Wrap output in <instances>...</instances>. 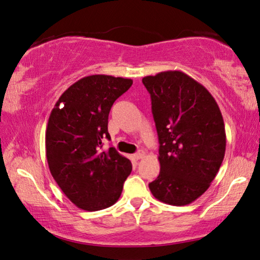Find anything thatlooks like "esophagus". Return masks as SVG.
I'll return each instance as SVG.
<instances>
[{
	"label": "esophagus",
	"mask_w": 260,
	"mask_h": 260,
	"mask_svg": "<svg viewBox=\"0 0 260 260\" xmlns=\"http://www.w3.org/2000/svg\"><path fill=\"white\" fill-rule=\"evenodd\" d=\"M145 156H146V152L143 150H139L137 154H134V157L137 159H141V158L145 157Z\"/></svg>",
	"instance_id": "1"
}]
</instances>
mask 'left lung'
<instances>
[{
  "label": "left lung",
  "mask_w": 260,
  "mask_h": 260,
  "mask_svg": "<svg viewBox=\"0 0 260 260\" xmlns=\"http://www.w3.org/2000/svg\"><path fill=\"white\" fill-rule=\"evenodd\" d=\"M151 98L160 171L149 184L156 199L185 206L207 191L225 152L219 105L207 89L179 71L142 78Z\"/></svg>",
  "instance_id": "1"
}]
</instances>
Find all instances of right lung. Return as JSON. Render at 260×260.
<instances>
[{"mask_svg": "<svg viewBox=\"0 0 260 260\" xmlns=\"http://www.w3.org/2000/svg\"><path fill=\"white\" fill-rule=\"evenodd\" d=\"M133 84L131 78L91 75L61 94L48 118L46 157L62 192L88 212L117 203L132 171L128 158L114 149L101 151L113 103Z\"/></svg>", "mask_w": 260, "mask_h": 260, "instance_id": "1", "label": "right lung"}]
</instances>
